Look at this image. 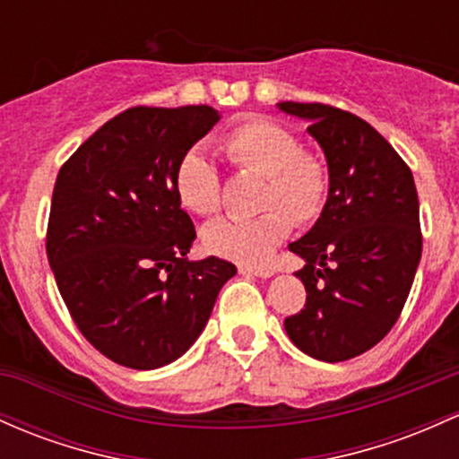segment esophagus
Returning a JSON list of instances; mask_svg holds the SVG:
<instances>
[{
  "instance_id": "obj_1",
  "label": "esophagus",
  "mask_w": 459,
  "mask_h": 459,
  "mask_svg": "<svg viewBox=\"0 0 459 459\" xmlns=\"http://www.w3.org/2000/svg\"><path fill=\"white\" fill-rule=\"evenodd\" d=\"M241 274H248V276H259V279H270L274 274L272 268H261V265H241L239 268Z\"/></svg>"
}]
</instances>
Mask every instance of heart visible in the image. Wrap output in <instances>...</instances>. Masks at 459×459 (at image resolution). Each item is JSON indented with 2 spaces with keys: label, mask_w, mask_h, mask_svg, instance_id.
<instances>
[{
  "label": "heart",
  "mask_w": 459,
  "mask_h": 459,
  "mask_svg": "<svg viewBox=\"0 0 459 459\" xmlns=\"http://www.w3.org/2000/svg\"><path fill=\"white\" fill-rule=\"evenodd\" d=\"M220 150L238 168L265 176L259 195L264 213L224 218L206 226L203 244L211 255L235 264H255L285 239L291 229L290 217L307 224L325 209L331 187L329 168L318 154L305 152L300 139L285 126L270 119H248L221 134ZM174 194L189 213L204 218L218 213L220 174L203 150H189L178 160Z\"/></svg>",
  "instance_id": "obj_1"
}]
</instances>
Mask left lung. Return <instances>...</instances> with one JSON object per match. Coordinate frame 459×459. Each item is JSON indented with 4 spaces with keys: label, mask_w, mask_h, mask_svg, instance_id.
<instances>
[{
    "label": "left lung",
    "mask_w": 459,
    "mask_h": 459,
    "mask_svg": "<svg viewBox=\"0 0 459 459\" xmlns=\"http://www.w3.org/2000/svg\"><path fill=\"white\" fill-rule=\"evenodd\" d=\"M276 107L309 124L331 174L320 218L290 244L305 259L296 276L307 303L285 318V331L309 357L335 364L372 349L399 320L422 253L414 176L357 115L326 104Z\"/></svg>",
    "instance_id": "obj_1"
}]
</instances>
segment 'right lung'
I'll list each match as a JSON object with an SVG mask.
<instances>
[{
  "label": "right lung",
  "mask_w": 459,
  "mask_h": 459,
  "mask_svg": "<svg viewBox=\"0 0 459 459\" xmlns=\"http://www.w3.org/2000/svg\"><path fill=\"white\" fill-rule=\"evenodd\" d=\"M215 108L137 107L75 150L54 185L48 259L82 335L134 370L189 351L235 268L189 261L194 221L174 194V169L220 122Z\"/></svg>",
  "instance_id": "add662e5"
}]
</instances>
